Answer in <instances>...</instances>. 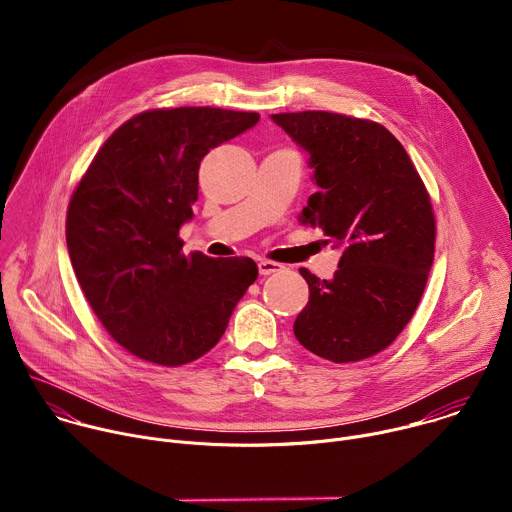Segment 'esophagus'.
<instances>
[{
  "instance_id": "esophagus-1",
  "label": "esophagus",
  "mask_w": 512,
  "mask_h": 512,
  "mask_svg": "<svg viewBox=\"0 0 512 512\" xmlns=\"http://www.w3.org/2000/svg\"><path fill=\"white\" fill-rule=\"evenodd\" d=\"M257 267H259V273H261V275H271V273L283 269V265H279V263H275V261H267V259H261V261L257 263Z\"/></svg>"
}]
</instances>
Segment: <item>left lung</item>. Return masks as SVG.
<instances>
[{
  "mask_svg": "<svg viewBox=\"0 0 512 512\" xmlns=\"http://www.w3.org/2000/svg\"><path fill=\"white\" fill-rule=\"evenodd\" d=\"M271 119L310 156L318 192L302 225L342 249L332 279L300 269L310 302L294 334L332 362L369 358L401 334L423 296L435 243L429 194L403 145L375 121L328 111Z\"/></svg>",
  "mask_w": 512,
  "mask_h": 512,
  "instance_id": "left-lung-1",
  "label": "left lung"
}]
</instances>
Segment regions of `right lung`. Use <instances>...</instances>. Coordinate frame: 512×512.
<instances>
[{"instance_id":"right-lung-1","label":"right lung","mask_w":512,"mask_h":512,"mask_svg":"<svg viewBox=\"0 0 512 512\" xmlns=\"http://www.w3.org/2000/svg\"><path fill=\"white\" fill-rule=\"evenodd\" d=\"M259 121L214 107L156 109L125 121L70 198L66 247L83 294L127 352L180 367L221 340L247 287L249 257L182 253L202 158Z\"/></svg>"}]
</instances>
